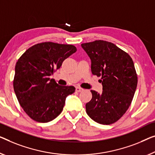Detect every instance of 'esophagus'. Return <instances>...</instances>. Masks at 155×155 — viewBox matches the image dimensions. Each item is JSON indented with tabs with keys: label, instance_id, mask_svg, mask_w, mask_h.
Returning a JSON list of instances; mask_svg holds the SVG:
<instances>
[{
	"label": "esophagus",
	"instance_id": "1",
	"mask_svg": "<svg viewBox=\"0 0 155 155\" xmlns=\"http://www.w3.org/2000/svg\"><path fill=\"white\" fill-rule=\"evenodd\" d=\"M84 91V88H82V87H76V91L79 92H81Z\"/></svg>",
	"mask_w": 155,
	"mask_h": 155
}]
</instances>
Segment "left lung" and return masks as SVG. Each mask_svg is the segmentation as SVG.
<instances>
[{"label": "left lung", "instance_id": "8db88e82", "mask_svg": "<svg viewBox=\"0 0 155 155\" xmlns=\"http://www.w3.org/2000/svg\"><path fill=\"white\" fill-rule=\"evenodd\" d=\"M82 48L91 59L93 75L101 78V93L91 90L92 97L85 105L94 121L110 124L120 119L131 105L138 84L133 60L127 53L107 41L84 43Z\"/></svg>", "mask_w": 155, "mask_h": 155}]
</instances>
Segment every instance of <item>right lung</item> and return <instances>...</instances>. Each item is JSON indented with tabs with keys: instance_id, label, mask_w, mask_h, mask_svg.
Masks as SVG:
<instances>
[{
	"instance_id": "1",
	"label": "right lung",
	"mask_w": 155,
	"mask_h": 155,
	"mask_svg": "<svg viewBox=\"0 0 155 155\" xmlns=\"http://www.w3.org/2000/svg\"><path fill=\"white\" fill-rule=\"evenodd\" d=\"M77 50L74 45L45 41L28 48L18 59L14 91L33 120L45 123L54 120L63 111L66 97L75 92L74 86L59 85L49 77Z\"/></svg>"
}]
</instances>
